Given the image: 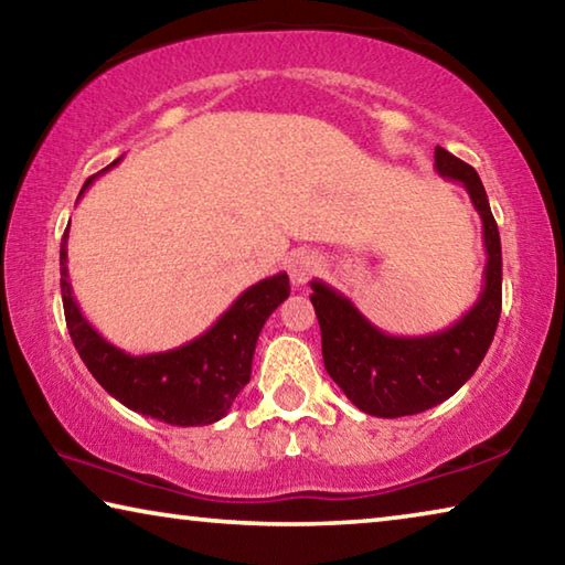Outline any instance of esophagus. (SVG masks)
<instances>
[{
  "label": "esophagus",
  "mask_w": 565,
  "mask_h": 565,
  "mask_svg": "<svg viewBox=\"0 0 565 565\" xmlns=\"http://www.w3.org/2000/svg\"><path fill=\"white\" fill-rule=\"evenodd\" d=\"M286 269H289L291 284L303 286L313 274L321 269V256L317 252H311V248H301V252H294L289 256V264H286Z\"/></svg>",
  "instance_id": "esophagus-1"
}]
</instances>
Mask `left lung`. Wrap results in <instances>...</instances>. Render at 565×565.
I'll use <instances>...</instances> for the list:
<instances>
[{
	"label": "left lung",
	"instance_id": "left-lung-1",
	"mask_svg": "<svg viewBox=\"0 0 565 565\" xmlns=\"http://www.w3.org/2000/svg\"><path fill=\"white\" fill-rule=\"evenodd\" d=\"M436 171L458 181L481 216L486 269L483 289L461 319L426 337H391L374 327L349 296L319 279L311 303L321 327L323 366L353 406L379 418L414 416L444 404L461 388L489 351L501 317V236L476 169L434 151Z\"/></svg>",
	"mask_w": 565,
	"mask_h": 565
}]
</instances>
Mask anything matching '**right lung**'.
I'll return each instance as SVG.
<instances>
[{"label":"right lung","mask_w":565,"mask_h":565,"mask_svg":"<svg viewBox=\"0 0 565 565\" xmlns=\"http://www.w3.org/2000/svg\"><path fill=\"white\" fill-rule=\"evenodd\" d=\"M114 164H119V159ZM94 179L97 177L87 179L79 196ZM66 238L70 228L64 232L60 252L66 329L102 388L137 414L171 426H209L224 418L252 379L256 341L266 319L289 299V276L279 271L248 286L202 337L177 349L134 356L109 343L84 319L66 269Z\"/></svg>","instance_id":"1"}]
</instances>
